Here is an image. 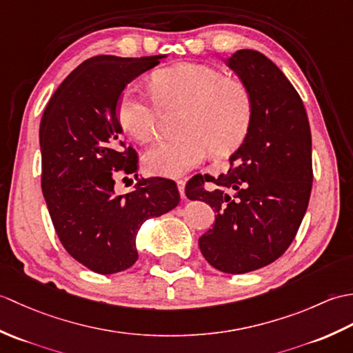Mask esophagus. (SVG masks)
<instances>
[{
	"mask_svg": "<svg viewBox=\"0 0 353 353\" xmlns=\"http://www.w3.org/2000/svg\"><path fill=\"white\" fill-rule=\"evenodd\" d=\"M176 183H177L179 192H181V196L185 199V181H182V179H181V181H177Z\"/></svg>",
	"mask_w": 353,
	"mask_h": 353,
	"instance_id": "1",
	"label": "esophagus"
}]
</instances>
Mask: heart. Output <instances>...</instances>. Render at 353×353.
<instances>
[{
  "label": "heart",
  "instance_id": "1",
  "mask_svg": "<svg viewBox=\"0 0 353 353\" xmlns=\"http://www.w3.org/2000/svg\"><path fill=\"white\" fill-rule=\"evenodd\" d=\"M152 88L154 94L129 86L117 106L119 125L139 142L159 134L163 110H183V134L159 141L142 157L148 174L179 177L201 163L209 150L219 156L234 153L252 129L254 100L249 86L214 66L188 62L157 70Z\"/></svg>",
  "mask_w": 353,
  "mask_h": 353
}]
</instances>
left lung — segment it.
Returning a JSON list of instances; mask_svg holds the SVG:
<instances>
[{"label": "left lung", "instance_id": "left-lung-1", "mask_svg": "<svg viewBox=\"0 0 353 353\" xmlns=\"http://www.w3.org/2000/svg\"><path fill=\"white\" fill-rule=\"evenodd\" d=\"M226 63L253 94L252 129L228 174L194 176L185 192L216 214L199 238L201 254L220 272L241 274L272 264L297 234L312 188L311 129L301 95L262 52L238 50Z\"/></svg>", "mask_w": 353, "mask_h": 353}]
</instances>
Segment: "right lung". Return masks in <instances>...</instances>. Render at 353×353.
<instances>
[{
  "mask_svg": "<svg viewBox=\"0 0 353 353\" xmlns=\"http://www.w3.org/2000/svg\"><path fill=\"white\" fill-rule=\"evenodd\" d=\"M163 57L88 59L62 81L43 110V199L65 250L95 273L132 267L142 223L181 201L170 179H138V154L125 147L117 118L124 88ZM114 172L137 176L135 191L115 194Z\"/></svg>",
  "mask_w": 353,
  "mask_h": 353,
  "instance_id": "right-lung-1",
  "label": "right lung"
}]
</instances>
